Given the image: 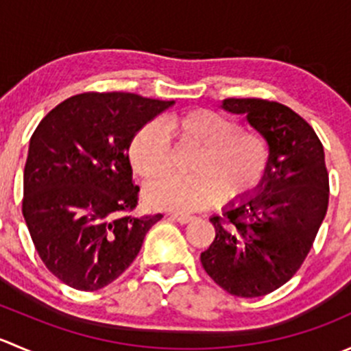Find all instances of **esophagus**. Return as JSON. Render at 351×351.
I'll return each instance as SVG.
<instances>
[{
  "label": "esophagus",
  "instance_id": "esophagus-1",
  "mask_svg": "<svg viewBox=\"0 0 351 351\" xmlns=\"http://www.w3.org/2000/svg\"><path fill=\"white\" fill-rule=\"evenodd\" d=\"M171 219L173 221L180 222V224H189V222L193 221L192 215H185V214H173Z\"/></svg>",
  "mask_w": 351,
  "mask_h": 351
}]
</instances>
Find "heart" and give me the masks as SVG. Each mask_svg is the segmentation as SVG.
Returning a JSON list of instances; mask_svg holds the SVG:
<instances>
[{
	"mask_svg": "<svg viewBox=\"0 0 351 351\" xmlns=\"http://www.w3.org/2000/svg\"><path fill=\"white\" fill-rule=\"evenodd\" d=\"M165 132L175 149H195L189 165V178H169L147 189L151 207L193 212L221 198L222 204H239L263 185L270 169L271 149L256 130L239 129L222 113L195 108L165 120ZM134 173L147 183L171 171V153L165 134L156 123H146L129 144Z\"/></svg>",
	"mask_w": 351,
	"mask_h": 351,
	"instance_id": "b5f03b06",
	"label": "heart"
}]
</instances>
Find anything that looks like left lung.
<instances>
[{"label":"left lung","mask_w":351,"mask_h":351,"mask_svg":"<svg viewBox=\"0 0 351 351\" xmlns=\"http://www.w3.org/2000/svg\"><path fill=\"white\" fill-rule=\"evenodd\" d=\"M222 108L246 117L268 141L270 169L250 198L210 217L215 239L200 254L208 277L238 297H261L293 277L328 210L324 149L293 110L258 98H228Z\"/></svg>","instance_id":"obj_1"}]
</instances>
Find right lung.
Wrapping results in <instances>:
<instances>
[{"label":"right lung","mask_w":351,"mask_h":351,"mask_svg":"<svg viewBox=\"0 0 351 351\" xmlns=\"http://www.w3.org/2000/svg\"><path fill=\"white\" fill-rule=\"evenodd\" d=\"M175 101L134 93H81L42 119L23 171V217L38 256L73 289L93 292L136 260L162 217L137 205L129 144Z\"/></svg>","instance_id":"add662e5"}]
</instances>
